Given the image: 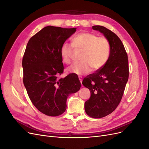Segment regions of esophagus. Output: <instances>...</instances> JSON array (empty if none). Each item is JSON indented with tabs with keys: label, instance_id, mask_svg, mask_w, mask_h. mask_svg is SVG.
I'll list each match as a JSON object with an SVG mask.
<instances>
[{
	"label": "esophagus",
	"instance_id": "34e87169",
	"mask_svg": "<svg viewBox=\"0 0 149 149\" xmlns=\"http://www.w3.org/2000/svg\"><path fill=\"white\" fill-rule=\"evenodd\" d=\"M79 81H80L81 83H82V80H83L82 77H80V76H79Z\"/></svg>",
	"mask_w": 149,
	"mask_h": 149
}]
</instances>
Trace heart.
I'll return each mask as SVG.
<instances>
[{
    "label": "heart",
    "mask_w": 149,
    "mask_h": 149,
    "mask_svg": "<svg viewBox=\"0 0 149 149\" xmlns=\"http://www.w3.org/2000/svg\"><path fill=\"white\" fill-rule=\"evenodd\" d=\"M71 44L64 43L60 48L63 61L70 64L74 49L82 50L81 61L68 68V70L78 75L87 74L91 70L96 71L104 66L111 53L110 43L106 37H98L89 32L80 33L72 38Z\"/></svg>",
    "instance_id": "obj_1"
}]
</instances>
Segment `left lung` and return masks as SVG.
Returning a JSON list of instances; mask_svg holds the SVG:
<instances>
[{
    "instance_id": "1",
    "label": "left lung",
    "mask_w": 149,
    "mask_h": 149,
    "mask_svg": "<svg viewBox=\"0 0 149 149\" xmlns=\"http://www.w3.org/2000/svg\"><path fill=\"white\" fill-rule=\"evenodd\" d=\"M92 29L102 33L111 45L110 56L106 64L88 75L82 83L91 92V97L84 104L86 113L97 119L110 114L119 104L129 70L127 54L118 35L103 26L94 25Z\"/></svg>"
}]
</instances>
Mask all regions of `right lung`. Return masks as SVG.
<instances>
[{"mask_svg": "<svg viewBox=\"0 0 149 149\" xmlns=\"http://www.w3.org/2000/svg\"><path fill=\"white\" fill-rule=\"evenodd\" d=\"M76 28L47 26L31 37L22 59L23 82L31 102L43 114L58 116L66 109L70 94L78 91V76L69 74L64 78L60 48Z\"/></svg>", "mask_w": 149, "mask_h": 149, "instance_id": "right-lung-1", "label": "right lung"}]
</instances>
